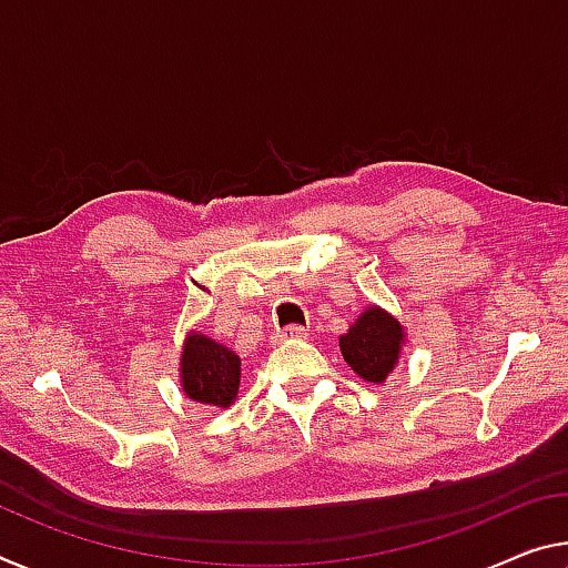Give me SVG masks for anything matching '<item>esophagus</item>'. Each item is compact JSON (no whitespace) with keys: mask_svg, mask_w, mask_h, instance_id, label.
<instances>
[{"mask_svg":"<svg viewBox=\"0 0 568 568\" xmlns=\"http://www.w3.org/2000/svg\"><path fill=\"white\" fill-rule=\"evenodd\" d=\"M303 336H305L303 326H287V328H277L273 341H275V344H285V341H298Z\"/></svg>","mask_w":568,"mask_h":568,"instance_id":"1","label":"esophagus"}]
</instances>
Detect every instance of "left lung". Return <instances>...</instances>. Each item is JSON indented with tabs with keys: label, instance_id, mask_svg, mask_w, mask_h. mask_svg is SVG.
I'll return each instance as SVG.
<instances>
[{
	"label": "left lung",
	"instance_id": "1",
	"mask_svg": "<svg viewBox=\"0 0 568 568\" xmlns=\"http://www.w3.org/2000/svg\"><path fill=\"white\" fill-rule=\"evenodd\" d=\"M404 344L402 323L382 308H366L348 333L338 338L346 364L372 384H382L399 364Z\"/></svg>",
	"mask_w": 568,
	"mask_h": 568
}]
</instances>
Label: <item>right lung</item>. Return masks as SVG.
I'll return each instance as SVG.
<instances>
[{"label":"right lung","mask_w":568,"mask_h":568,"mask_svg":"<svg viewBox=\"0 0 568 568\" xmlns=\"http://www.w3.org/2000/svg\"><path fill=\"white\" fill-rule=\"evenodd\" d=\"M182 386L189 399L210 404V407H230L240 389V356L210 336L192 331L184 341Z\"/></svg>","instance_id":"obj_1"}]
</instances>
